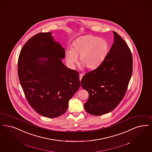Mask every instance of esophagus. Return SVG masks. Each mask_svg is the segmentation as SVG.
<instances>
[{
    "mask_svg": "<svg viewBox=\"0 0 152 152\" xmlns=\"http://www.w3.org/2000/svg\"><path fill=\"white\" fill-rule=\"evenodd\" d=\"M83 76V74H82V73H80V74L79 75V78H80V81L81 80V79H82Z\"/></svg>",
    "mask_w": 152,
    "mask_h": 152,
    "instance_id": "esophagus-1",
    "label": "esophagus"
}]
</instances>
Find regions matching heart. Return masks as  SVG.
Listing matches in <instances>:
<instances>
[{
	"instance_id": "1",
	"label": "heart",
	"mask_w": 152,
	"mask_h": 152,
	"mask_svg": "<svg viewBox=\"0 0 152 152\" xmlns=\"http://www.w3.org/2000/svg\"><path fill=\"white\" fill-rule=\"evenodd\" d=\"M108 42L103 38L91 34L79 37L72 43V50H68L66 59L73 68L80 56V64L89 70L97 68L106 58L109 52Z\"/></svg>"
}]
</instances>
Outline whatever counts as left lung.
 Instances as JSON below:
<instances>
[{
    "mask_svg": "<svg viewBox=\"0 0 152 152\" xmlns=\"http://www.w3.org/2000/svg\"><path fill=\"white\" fill-rule=\"evenodd\" d=\"M114 43L102 63L86 73L81 81L89 98L85 111L101 115L115 109L127 89L132 73V56L127 43L113 31Z\"/></svg>",
    "mask_w": 152,
    "mask_h": 152,
    "instance_id": "left-lung-1",
    "label": "left lung"
}]
</instances>
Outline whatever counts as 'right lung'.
I'll return each instance as SVG.
<instances>
[{
	"instance_id": "obj_1",
	"label": "right lung",
	"mask_w": 152,
	"mask_h": 152,
	"mask_svg": "<svg viewBox=\"0 0 152 152\" xmlns=\"http://www.w3.org/2000/svg\"><path fill=\"white\" fill-rule=\"evenodd\" d=\"M65 50L51 32L39 33L19 55L18 75L28 102L37 113L53 118L66 113L80 86L79 72L62 62Z\"/></svg>"
}]
</instances>
